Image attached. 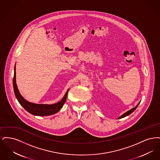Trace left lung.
<instances>
[{
	"label": "left lung",
	"instance_id": "1",
	"mask_svg": "<svg viewBox=\"0 0 160 160\" xmlns=\"http://www.w3.org/2000/svg\"><path fill=\"white\" fill-rule=\"evenodd\" d=\"M138 104H139V103L137 104L136 106L135 107H134V108H132V109H131L129 111H128V112H127L126 113H125L124 114H122L121 116H120L119 118V119H121V118H124V117H125V116H128V115H129V114H131V113H132L136 108H137V107L138 106Z\"/></svg>",
	"mask_w": 160,
	"mask_h": 160
}]
</instances>
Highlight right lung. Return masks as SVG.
<instances>
[{"label": "right lung", "mask_w": 160, "mask_h": 160, "mask_svg": "<svg viewBox=\"0 0 160 160\" xmlns=\"http://www.w3.org/2000/svg\"><path fill=\"white\" fill-rule=\"evenodd\" d=\"M13 87L14 91L15 93V97L19 103L23 107V108L27 110L29 113L36 116H49L52 114H55L59 112V110L64 104L66 101L68 90L67 91L63 98L56 104L48 105V104H36L31 103L23 98L22 96L20 95V92L18 90L16 80H15V66L14 68V75L13 78Z\"/></svg>", "instance_id": "right-lung-1"}]
</instances>
